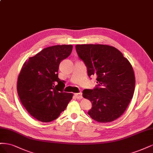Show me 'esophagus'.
<instances>
[{
    "mask_svg": "<svg viewBox=\"0 0 153 153\" xmlns=\"http://www.w3.org/2000/svg\"><path fill=\"white\" fill-rule=\"evenodd\" d=\"M76 98L78 100H81L82 98V93H77L74 94Z\"/></svg>",
    "mask_w": 153,
    "mask_h": 153,
    "instance_id": "34e87169",
    "label": "esophagus"
}]
</instances>
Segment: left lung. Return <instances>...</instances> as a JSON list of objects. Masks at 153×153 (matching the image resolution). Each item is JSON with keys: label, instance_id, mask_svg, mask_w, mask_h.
<instances>
[{"label": "left lung", "instance_id": "obj_1", "mask_svg": "<svg viewBox=\"0 0 153 153\" xmlns=\"http://www.w3.org/2000/svg\"><path fill=\"white\" fill-rule=\"evenodd\" d=\"M76 49L87 67L88 76H97L98 83L95 89L82 91L83 97L92 103L88 115L99 123L116 120L134 96L135 78L131 63L111 46L77 44Z\"/></svg>", "mask_w": 153, "mask_h": 153}]
</instances>
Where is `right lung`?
Here are the masks:
<instances>
[{
  "label": "right lung",
  "instance_id": "add662e5",
  "mask_svg": "<svg viewBox=\"0 0 153 153\" xmlns=\"http://www.w3.org/2000/svg\"><path fill=\"white\" fill-rule=\"evenodd\" d=\"M72 48L65 44L48 47L23 63L18 77V94L25 109L39 121L55 120L72 98V93L63 91L65 85L58 75L59 65Z\"/></svg>",
  "mask_w": 153,
  "mask_h": 153
}]
</instances>
